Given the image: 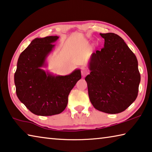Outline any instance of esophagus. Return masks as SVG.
<instances>
[{"mask_svg": "<svg viewBox=\"0 0 152 152\" xmlns=\"http://www.w3.org/2000/svg\"><path fill=\"white\" fill-rule=\"evenodd\" d=\"M88 70L87 69L85 68V67H82L81 69V74H82V76H83V77H85L86 74H88Z\"/></svg>", "mask_w": 152, "mask_h": 152, "instance_id": "esophagus-1", "label": "esophagus"}]
</instances>
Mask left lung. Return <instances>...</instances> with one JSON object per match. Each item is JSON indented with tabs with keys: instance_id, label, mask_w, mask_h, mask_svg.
Instances as JSON below:
<instances>
[{
	"instance_id": "obj_1",
	"label": "left lung",
	"mask_w": 152,
	"mask_h": 152,
	"mask_svg": "<svg viewBox=\"0 0 152 152\" xmlns=\"http://www.w3.org/2000/svg\"><path fill=\"white\" fill-rule=\"evenodd\" d=\"M104 47L91 55L86 76L93 107L107 114L128 108L138 95L141 76L138 61L124 40L114 33H100Z\"/></svg>"
}]
</instances>
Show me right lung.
I'll list each match as a JSON object with an SVG mask.
<instances>
[{"label":"right lung","instance_id":"add662e5","mask_svg":"<svg viewBox=\"0 0 152 152\" xmlns=\"http://www.w3.org/2000/svg\"><path fill=\"white\" fill-rule=\"evenodd\" d=\"M59 38L50 36L34 39L19 57L14 82L17 96L26 107L38 115L59 114L66 109L68 95L81 78L80 69L66 76L53 75L42 69Z\"/></svg>","mask_w":152,"mask_h":152}]
</instances>
